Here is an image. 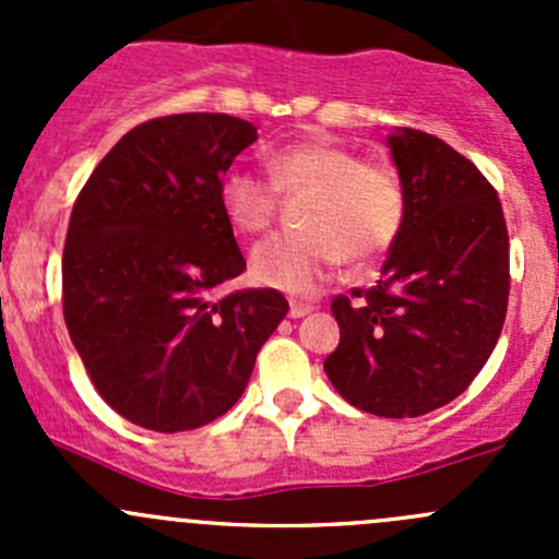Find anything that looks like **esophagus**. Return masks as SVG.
Returning <instances> with one entry per match:
<instances>
[{"instance_id":"34e87169","label":"esophagus","mask_w":559,"mask_h":559,"mask_svg":"<svg viewBox=\"0 0 559 559\" xmlns=\"http://www.w3.org/2000/svg\"><path fill=\"white\" fill-rule=\"evenodd\" d=\"M311 311H313V306H306V302H297V300L289 302V316H292V319H302V316H308Z\"/></svg>"}]
</instances>
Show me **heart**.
<instances>
[{
    "mask_svg": "<svg viewBox=\"0 0 559 559\" xmlns=\"http://www.w3.org/2000/svg\"><path fill=\"white\" fill-rule=\"evenodd\" d=\"M267 178L248 167L222 175L218 202L238 233L257 235L275 216V189H311L302 233H278L251 251L257 284L313 295L343 262L365 264L384 253L405 222V191L394 170L359 162L357 151L326 138L295 140L264 151Z\"/></svg>",
    "mask_w": 559,
    "mask_h": 559,
    "instance_id": "1",
    "label": "heart"
}]
</instances>
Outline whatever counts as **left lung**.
<instances>
[{"label": "left lung", "instance_id": "obj_1", "mask_svg": "<svg viewBox=\"0 0 559 559\" xmlns=\"http://www.w3.org/2000/svg\"><path fill=\"white\" fill-rule=\"evenodd\" d=\"M405 222L373 289L335 297L341 343L324 373L346 403L386 419L452 403L487 365L509 308V229L498 191L441 138H386Z\"/></svg>", "mask_w": 559, "mask_h": 559}]
</instances>
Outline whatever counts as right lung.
I'll list each match as a JSON object with an SVG mask.
<instances>
[{"label": "right lung", "mask_w": 559, "mask_h": 559, "mask_svg": "<svg viewBox=\"0 0 559 559\" xmlns=\"http://www.w3.org/2000/svg\"><path fill=\"white\" fill-rule=\"evenodd\" d=\"M257 127L178 112L123 134L78 194L61 259L64 321L99 397L154 432L227 414L289 302L275 289L216 300L246 270L218 183Z\"/></svg>", "instance_id": "right-lung-1"}]
</instances>
